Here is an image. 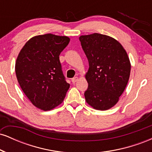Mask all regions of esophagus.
<instances>
[{
  "mask_svg": "<svg viewBox=\"0 0 152 152\" xmlns=\"http://www.w3.org/2000/svg\"><path fill=\"white\" fill-rule=\"evenodd\" d=\"M78 76H76V77L73 78L72 79H71V81H72L73 83H76V82L78 81Z\"/></svg>",
  "mask_w": 152,
  "mask_h": 152,
  "instance_id": "obj_1",
  "label": "esophagus"
}]
</instances>
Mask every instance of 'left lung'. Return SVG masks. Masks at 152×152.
I'll list each match as a JSON object with an SVG mask.
<instances>
[{
	"label": "left lung",
	"mask_w": 152,
	"mask_h": 152,
	"mask_svg": "<svg viewBox=\"0 0 152 152\" xmlns=\"http://www.w3.org/2000/svg\"><path fill=\"white\" fill-rule=\"evenodd\" d=\"M89 68L85 77L88 83L86 102L94 109L113 107L126 88L131 63L122 45L109 36L94 33L79 37Z\"/></svg>",
	"instance_id": "obj_1"
}]
</instances>
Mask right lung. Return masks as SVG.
Instances as JSON below:
<instances>
[{
  "instance_id": "1",
  "label": "right lung",
  "mask_w": 152,
  "mask_h": 152,
  "mask_svg": "<svg viewBox=\"0 0 152 152\" xmlns=\"http://www.w3.org/2000/svg\"><path fill=\"white\" fill-rule=\"evenodd\" d=\"M69 41L68 36H36L26 43L17 57L15 71L19 85L33 105L43 111L60 105L70 87L59 60Z\"/></svg>"
}]
</instances>
